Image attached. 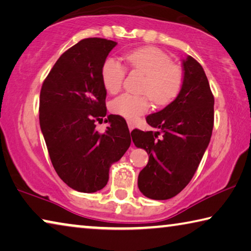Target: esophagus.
<instances>
[{
    "mask_svg": "<svg viewBox=\"0 0 251 251\" xmlns=\"http://www.w3.org/2000/svg\"><path fill=\"white\" fill-rule=\"evenodd\" d=\"M127 125H128L129 132H132V130L134 129V123H132V122H127Z\"/></svg>",
    "mask_w": 251,
    "mask_h": 251,
    "instance_id": "1",
    "label": "esophagus"
}]
</instances>
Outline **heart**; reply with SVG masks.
<instances>
[{"label":"heart","mask_w":251,"mask_h":251,"mask_svg":"<svg viewBox=\"0 0 251 251\" xmlns=\"http://www.w3.org/2000/svg\"><path fill=\"white\" fill-rule=\"evenodd\" d=\"M125 60L134 71L144 75L141 86L143 96L125 94L110 102V111L128 121H136L150 109V99L156 106L172 102L180 93L183 75L168 54L156 48H143L125 54ZM101 82L108 94L121 91L126 68L114 58L106 59L101 66Z\"/></svg>","instance_id":"obj_1"}]
</instances>
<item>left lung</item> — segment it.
Segmentation results:
<instances>
[{
	"label": "left lung",
	"mask_w": 251,
	"mask_h": 251,
	"mask_svg": "<svg viewBox=\"0 0 251 251\" xmlns=\"http://www.w3.org/2000/svg\"><path fill=\"white\" fill-rule=\"evenodd\" d=\"M180 93L165 108L146 117L157 132L134 129L136 147L144 149L149 163L138 176V189L153 200L176 197L189 184L210 143L214 98L205 73L196 59L183 60Z\"/></svg>",
	"instance_id": "8db88e82"
}]
</instances>
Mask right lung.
I'll use <instances>...</instances> for the list:
<instances>
[{
	"label": "right lung",
	"instance_id": "obj_1",
	"mask_svg": "<svg viewBox=\"0 0 251 251\" xmlns=\"http://www.w3.org/2000/svg\"><path fill=\"white\" fill-rule=\"evenodd\" d=\"M117 43L101 38L79 41L63 52L42 83L39 119L51 163L59 177L79 192L101 190L109 168L130 145L125 119L108 115L105 133L96 122L106 116L107 91L101 66Z\"/></svg>",
	"mask_w": 251,
	"mask_h": 251
}]
</instances>
